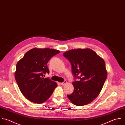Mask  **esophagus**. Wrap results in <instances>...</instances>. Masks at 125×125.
Listing matches in <instances>:
<instances>
[{
	"mask_svg": "<svg viewBox=\"0 0 125 125\" xmlns=\"http://www.w3.org/2000/svg\"><path fill=\"white\" fill-rule=\"evenodd\" d=\"M66 81H64L63 83H61V85H64L65 84H66Z\"/></svg>",
	"mask_w": 125,
	"mask_h": 125,
	"instance_id": "1",
	"label": "esophagus"
}]
</instances>
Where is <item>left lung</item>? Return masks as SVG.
I'll list each match as a JSON object with an SVG mask.
<instances>
[{
	"mask_svg": "<svg viewBox=\"0 0 125 125\" xmlns=\"http://www.w3.org/2000/svg\"><path fill=\"white\" fill-rule=\"evenodd\" d=\"M63 55L71 63L75 77L80 79L72 83L74 91L68 98L77 106L90 103L99 95L107 78L104 60L88 48L71 49Z\"/></svg>",
	"mask_w": 125,
	"mask_h": 125,
	"instance_id": "obj_1",
	"label": "left lung"
}]
</instances>
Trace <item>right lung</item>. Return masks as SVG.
Instances as JSON below:
<instances>
[{
    "instance_id": "obj_1",
    "label": "right lung",
    "mask_w": 125,
    "mask_h": 125,
    "mask_svg": "<svg viewBox=\"0 0 125 125\" xmlns=\"http://www.w3.org/2000/svg\"><path fill=\"white\" fill-rule=\"evenodd\" d=\"M60 52L52 48H34L18 62L15 73L16 81L22 94L32 102H45L57 86L55 82L43 76L49 73L48 62Z\"/></svg>"
}]
</instances>
